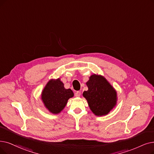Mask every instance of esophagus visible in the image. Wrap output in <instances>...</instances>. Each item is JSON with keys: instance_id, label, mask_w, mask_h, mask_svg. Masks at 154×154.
<instances>
[{"instance_id": "esophagus-1", "label": "esophagus", "mask_w": 154, "mask_h": 154, "mask_svg": "<svg viewBox=\"0 0 154 154\" xmlns=\"http://www.w3.org/2000/svg\"><path fill=\"white\" fill-rule=\"evenodd\" d=\"M80 95H81V91H77L76 93H75V96L76 97H80Z\"/></svg>"}]
</instances>
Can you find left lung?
I'll return each instance as SVG.
<instances>
[{"label":"left lung","mask_w":154,"mask_h":154,"mask_svg":"<svg viewBox=\"0 0 154 154\" xmlns=\"http://www.w3.org/2000/svg\"><path fill=\"white\" fill-rule=\"evenodd\" d=\"M87 85L88 90L83 96L92 112L97 116L108 114L117 103V92L112 86L103 76L95 74L90 76Z\"/></svg>","instance_id":"1"}]
</instances>
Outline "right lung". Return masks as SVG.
Masks as SVG:
<instances>
[{
    "instance_id": "add662e5",
    "label": "right lung",
    "mask_w": 154,
    "mask_h": 154,
    "mask_svg": "<svg viewBox=\"0 0 154 154\" xmlns=\"http://www.w3.org/2000/svg\"><path fill=\"white\" fill-rule=\"evenodd\" d=\"M74 94L71 89H66L59 78L51 79L42 92L41 98L45 107L52 114H59L66 106Z\"/></svg>"
}]
</instances>
